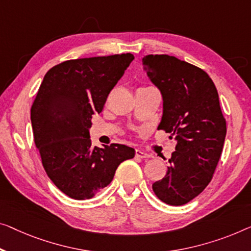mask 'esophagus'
Segmentation results:
<instances>
[{
    "label": "esophagus",
    "instance_id": "obj_1",
    "mask_svg": "<svg viewBox=\"0 0 251 251\" xmlns=\"http://www.w3.org/2000/svg\"><path fill=\"white\" fill-rule=\"evenodd\" d=\"M135 155L137 156V158H141V159L151 158V155H150L148 152L143 151V150H136V151H135Z\"/></svg>",
    "mask_w": 251,
    "mask_h": 251
}]
</instances>
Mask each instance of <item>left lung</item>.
<instances>
[{
  "label": "left lung",
  "instance_id": "left-lung-1",
  "mask_svg": "<svg viewBox=\"0 0 251 251\" xmlns=\"http://www.w3.org/2000/svg\"><path fill=\"white\" fill-rule=\"evenodd\" d=\"M142 63L162 95L158 129L177 141L167 175L152 188L163 203L179 206L212 180L226 135V118L218 90L205 71L169 55H148Z\"/></svg>",
  "mask_w": 251,
  "mask_h": 251
}]
</instances>
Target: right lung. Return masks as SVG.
<instances>
[{
    "mask_svg": "<svg viewBox=\"0 0 251 251\" xmlns=\"http://www.w3.org/2000/svg\"><path fill=\"white\" fill-rule=\"evenodd\" d=\"M130 53L70 59L48 71L31 106L33 140L55 186L74 200H89L135 155L124 144L92 147L89 128L124 75Z\"/></svg>",
    "mask_w": 251,
    "mask_h": 251,
    "instance_id": "right-lung-1",
    "label": "right lung"
}]
</instances>
